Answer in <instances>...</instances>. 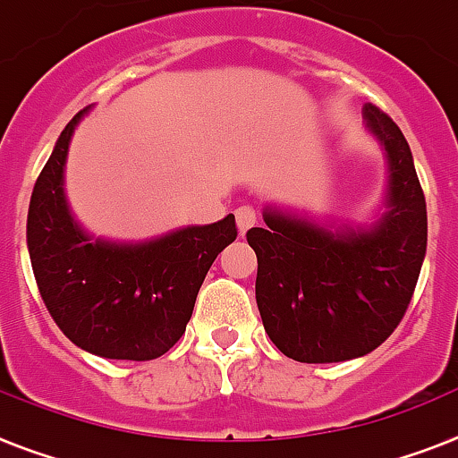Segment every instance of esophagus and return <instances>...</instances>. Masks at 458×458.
Segmentation results:
<instances>
[{
  "mask_svg": "<svg viewBox=\"0 0 458 458\" xmlns=\"http://www.w3.org/2000/svg\"><path fill=\"white\" fill-rule=\"evenodd\" d=\"M257 222V210L252 206H241L236 208V225H238V232L243 236L250 226H255Z\"/></svg>",
  "mask_w": 458,
  "mask_h": 458,
  "instance_id": "34e87169",
  "label": "esophagus"
}]
</instances>
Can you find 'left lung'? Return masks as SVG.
<instances>
[{
    "instance_id": "1",
    "label": "left lung",
    "mask_w": 458,
    "mask_h": 458,
    "mask_svg": "<svg viewBox=\"0 0 458 458\" xmlns=\"http://www.w3.org/2000/svg\"><path fill=\"white\" fill-rule=\"evenodd\" d=\"M386 158L384 208L372 222H332L264 206L252 226L257 309L271 342L293 360L342 362L391 337L426 257L428 217L410 145L388 114L362 107Z\"/></svg>"
}]
</instances>
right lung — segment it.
<instances>
[{"mask_svg": "<svg viewBox=\"0 0 458 458\" xmlns=\"http://www.w3.org/2000/svg\"><path fill=\"white\" fill-rule=\"evenodd\" d=\"M60 133L34 184L28 250L41 300L65 337L93 356L152 360L184 335L208 269L236 241V220L180 226L145 241H112L74 217L65 194L72 135Z\"/></svg>", "mask_w": 458, "mask_h": 458, "instance_id": "obj_1", "label": "right lung"}]
</instances>
